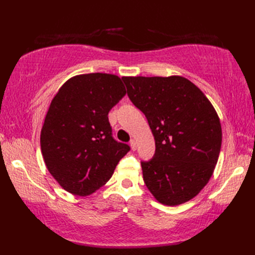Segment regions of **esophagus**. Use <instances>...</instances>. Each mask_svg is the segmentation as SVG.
I'll list each match as a JSON object with an SVG mask.
<instances>
[{
	"mask_svg": "<svg viewBox=\"0 0 255 255\" xmlns=\"http://www.w3.org/2000/svg\"><path fill=\"white\" fill-rule=\"evenodd\" d=\"M130 148H131L132 151L137 149V144H136V141H134V140H131V141H130Z\"/></svg>",
	"mask_w": 255,
	"mask_h": 255,
	"instance_id": "obj_1",
	"label": "esophagus"
}]
</instances>
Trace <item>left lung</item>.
<instances>
[{
    "instance_id": "1",
    "label": "left lung",
    "mask_w": 255,
    "mask_h": 255,
    "mask_svg": "<svg viewBox=\"0 0 255 255\" xmlns=\"http://www.w3.org/2000/svg\"><path fill=\"white\" fill-rule=\"evenodd\" d=\"M122 79L154 137L153 158L141 162L145 185L163 205L188 202L217 164L223 140L217 112L196 85L180 75Z\"/></svg>"
}]
</instances>
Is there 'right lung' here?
I'll use <instances>...</instances> for the list:
<instances>
[{
  "mask_svg": "<svg viewBox=\"0 0 255 255\" xmlns=\"http://www.w3.org/2000/svg\"><path fill=\"white\" fill-rule=\"evenodd\" d=\"M126 94L115 74L69 79L53 97L40 132L42 158L63 189L88 196L105 185L130 148L112 137L108 112Z\"/></svg>",
  "mask_w": 255,
  "mask_h": 255,
  "instance_id": "add662e5",
  "label": "right lung"
}]
</instances>
